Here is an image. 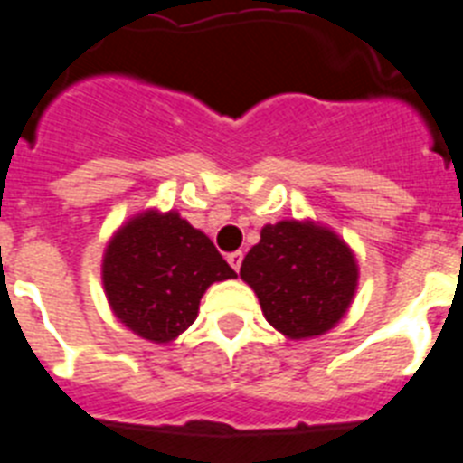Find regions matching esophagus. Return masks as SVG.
I'll return each mask as SVG.
<instances>
[{
  "mask_svg": "<svg viewBox=\"0 0 463 463\" xmlns=\"http://www.w3.org/2000/svg\"><path fill=\"white\" fill-rule=\"evenodd\" d=\"M227 261H229V267H232L236 273H239V271H241V264H243V252H241V250L229 252Z\"/></svg>",
  "mask_w": 463,
  "mask_h": 463,
  "instance_id": "obj_1",
  "label": "esophagus"
}]
</instances>
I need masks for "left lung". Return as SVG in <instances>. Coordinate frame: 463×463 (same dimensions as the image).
<instances>
[{"instance_id":"left-lung-1","label":"left lung","mask_w":463,"mask_h":463,"mask_svg":"<svg viewBox=\"0 0 463 463\" xmlns=\"http://www.w3.org/2000/svg\"><path fill=\"white\" fill-rule=\"evenodd\" d=\"M273 329L292 341L322 336L350 308L357 260L345 241L310 220H280L261 229L241 264Z\"/></svg>"}]
</instances>
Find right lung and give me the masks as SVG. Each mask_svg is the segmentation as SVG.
<instances>
[{"label": "right lung", "instance_id": "1", "mask_svg": "<svg viewBox=\"0 0 463 463\" xmlns=\"http://www.w3.org/2000/svg\"><path fill=\"white\" fill-rule=\"evenodd\" d=\"M236 278L213 241L175 211H143L109 241L101 282L110 310L137 336L178 338L213 282Z\"/></svg>", "mask_w": 463, "mask_h": 463}]
</instances>
